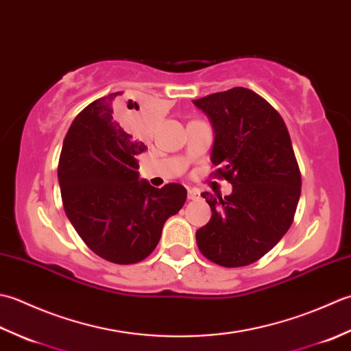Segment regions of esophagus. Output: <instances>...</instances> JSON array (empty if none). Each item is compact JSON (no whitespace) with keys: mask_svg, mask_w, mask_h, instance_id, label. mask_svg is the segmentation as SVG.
Here are the masks:
<instances>
[{"mask_svg":"<svg viewBox=\"0 0 351 351\" xmlns=\"http://www.w3.org/2000/svg\"><path fill=\"white\" fill-rule=\"evenodd\" d=\"M195 198H198V191L189 188L188 189V199H195Z\"/></svg>","mask_w":351,"mask_h":351,"instance_id":"34e87169","label":"esophagus"}]
</instances>
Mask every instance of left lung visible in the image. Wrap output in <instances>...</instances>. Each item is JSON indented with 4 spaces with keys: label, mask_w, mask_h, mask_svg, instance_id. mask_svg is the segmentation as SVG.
Returning a JSON list of instances; mask_svg holds the SVG:
<instances>
[{
    "label": "left lung",
    "mask_w": 351,
    "mask_h": 351,
    "mask_svg": "<svg viewBox=\"0 0 351 351\" xmlns=\"http://www.w3.org/2000/svg\"><path fill=\"white\" fill-rule=\"evenodd\" d=\"M213 125L210 176L233 184L230 195L203 192L212 218L195 233L202 254L226 268L265 256L294 221L302 174L283 118L265 98L233 88L194 99Z\"/></svg>",
    "instance_id": "obj_1"
}]
</instances>
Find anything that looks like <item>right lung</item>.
<instances>
[{
	"label": "right lung",
	"mask_w": 351,
	"mask_h": 351,
	"mask_svg": "<svg viewBox=\"0 0 351 351\" xmlns=\"http://www.w3.org/2000/svg\"><path fill=\"white\" fill-rule=\"evenodd\" d=\"M123 94L98 98L75 117L57 177L63 209L84 244L107 262L130 265L153 253L163 224L183 207L186 189L138 180L136 156L147 147L121 121L139 109Z\"/></svg>",
	"instance_id": "right-lung-1"
}]
</instances>
